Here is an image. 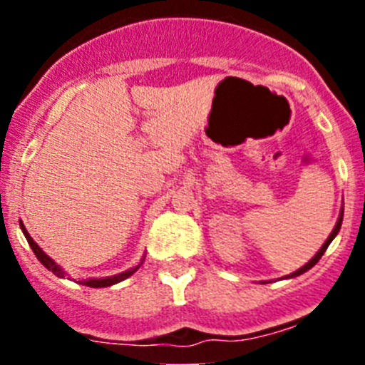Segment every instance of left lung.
<instances>
[{
  "label": "left lung",
  "mask_w": 365,
  "mask_h": 365,
  "mask_svg": "<svg viewBox=\"0 0 365 365\" xmlns=\"http://www.w3.org/2000/svg\"><path fill=\"white\" fill-rule=\"evenodd\" d=\"M341 219H344V210L340 212V217H338V221H336V225H334L333 232H331V234H329L327 241H325V243L322 245V248H320V250H318V252H316L314 256H312V259H309V263H305V265H303L302 269L294 270V272H291V274H289V276H285L287 279H289V278H296V276H299V274L307 272V270H311L312 267H314L316 263H318V261H320V257L324 256V252H325V250H327V247H329V245H331V241H333L334 237H336V234H338V232H340V227H341ZM265 283H267V282H265Z\"/></svg>",
  "instance_id": "8db88e82"
}]
</instances>
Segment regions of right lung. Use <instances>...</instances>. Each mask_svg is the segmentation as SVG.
I'll return each mask as SVG.
<instances>
[{"instance_id":"right-lung-1","label":"right lung","mask_w":365,"mask_h":365,"mask_svg":"<svg viewBox=\"0 0 365 365\" xmlns=\"http://www.w3.org/2000/svg\"><path fill=\"white\" fill-rule=\"evenodd\" d=\"M19 227H21V232H24L25 240L29 241V245H31V248H32V252H34V256H36L38 259H40L41 265H43L45 269H49L51 272L54 274V276H58V278H67V279H71L69 274H67L66 270L62 269V267L58 265V263L53 259V257L47 256V254H45L43 250H41V248L38 247L36 241L32 240L31 234H29L27 228L24 227V222H21V221H19ZM143 261H144V257H143V259H140V263H138V265L133 267V269H128V270H124V272H120V274H115V276H108V278H87V279H78V282H76V283H82V285H86V287H95V289H100V287H111V285H115V283L124 282L125 278H130L131 274L137 272V270L140 269V265H143Z\"/></svg>"}]
</instances>
